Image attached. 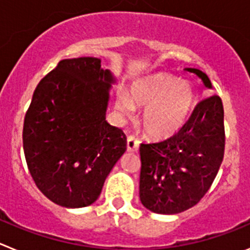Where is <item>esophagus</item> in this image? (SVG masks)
Here are the masks:
<instances>
[{
  "label": "esophagus",
  "instance_id": "34e87169",
  "mask_svg": "<svg viewBox=\"0 0 250 250\" xmlns=\"http://www.w3.org/2000/svg\"><path fill=\"white\" fill-rule=\"evenodd\" d=\"M139 144H140V141L135 136L130 135L127 138V151H138Z\"/></svg>",
  "mask_w": 250,
  "mask_h": 250
}]
</instances>
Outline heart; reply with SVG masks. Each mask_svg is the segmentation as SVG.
<instances>
[{"label": "heart", "instance_id": "b5f03b06", "mask_svg": "<svg viewBox=\"0 0 250 250\" xmlns=\"http://www.w3.org/2000/svg\"><path fill=\"white\" fill-rule=\"evenodd\" d=\"M195 104V91L190 83L178 76L158 74L132 85L130 94H119L116 107L124 115L134 106L145 107L143 127L152 138L164 139L182 129Z\"/></svg>", "mask_w": 250, "mask_h": 250}]
</instances>
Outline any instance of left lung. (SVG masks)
<instances>
[{
    "label": "left lung",
    "mask_w": 250,
    "mask_h": 250,
    "mask_svg": "<svg viewBox=\"0 0 250 250\" xmlns=\"http://www.w3.org/2000/svg\"><path fill=\"white\" fill-rule=\"evenodd\" d=\"M210 80L198 68H185ZM224 109L222 99L210 95L195 106L175 135L140 145V202L156 214H178L194 207L213 184L224 156Z\"/></svg>",
    "instance_id": "1"
}]
</instances>
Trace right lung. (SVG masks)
<instances>
[{"instance_id":"right-lung-1","label":"right lung","mask_w":250,"mask_h":250,"mask_svg":"<svg viewBox=\"0 0 250 250\" xmlns=\"http://www.w3.org/2000/svg\"><path fill=\"white\" fill-rule=\"evenodd\" d=\"M98 57L60 61L40 81L23 123V151L41 193L55 204L96 202L126 136L105 120L111 83Z\"/></svg>"}]
</instances>
